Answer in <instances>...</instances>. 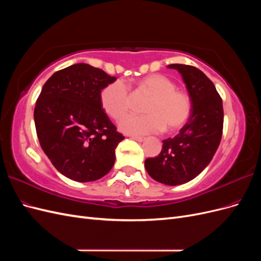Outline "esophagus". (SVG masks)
<instances>
[{
	"mask_svg": "<svg viewBox=\"0 0 261 261\" xmlns=\"http://www.w3.org/2000/svg\"><path fill=\"white\" fill-rule=\"evenodd\" d=\"M132 139L136 140V141H139V143H141V141H144L146 138L145 137H141V136H130Z\"/></svg>",
	"mask_w": 261,
	"mask_h": 261,
	"instance_id": "obj_1",
	"label": "esophagus"
}]
</instances>
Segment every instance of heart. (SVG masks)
Segmentation results:
<instances>
[{"label":"heart","mask_w":261,"mask_h":261,"mask_svg":"<svg viewBox=\"0 0 261 261\" xmlns=\"http://www.w3.org/2000/svg\"><path fill=\"white\" fill-rule=\"evenodd\" d=\"M137 90L149 94L144 106L146 114H130L120 124V128L133 135L179 130L192 114V99L189 94L176 88L175 83L161 74L145 76L137 82ZM103 111L115 121L128 112L130 106L129 87L117 80L107 85L100 93Z\"/></svg>","instance_id":"obj_1"}]
</instances>
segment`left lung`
Here are the masks:
<instances>
[{
    "label": "left lung",
    "mask_w": 261,
    "mask_h": 261,
    "mask_svg": "<svg viewBox=\"0 0 261 261\" xmlns=\"http://www.w3.org/2000/svg\"><path fill=\"white\" fill-rule=\"evenodd\" d=\"M183 77L192 114L174 138L163 140L161 152L147 158L148 174L165 185H180L200 174L215 155L223 132L222 99L213 83L192 65L171 64Z\"/></svg>",
    "instance_id": "8db88e82"
}]
</instances>
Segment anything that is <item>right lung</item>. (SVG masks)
Masks as SVG:
<instances>
[{
	"mask_svg": "<svg viewBox=\"0 0 261 261\" xmlns=\"http://www.w3.org/2000/svg\"><path fill=\"white\" fill-rule=\"evenodd\" d=\"M115 81L80 63L55 72L39 94L34 112L39 143L54 168L70 179L97 180L113 168L124 136L102 109L100 93Z\"/></svg>",
	"mask_w": 261,
	"mask_h": 261,
	"instance_id": "obj_1",
	"label": "right lung"
}]
</instances>
